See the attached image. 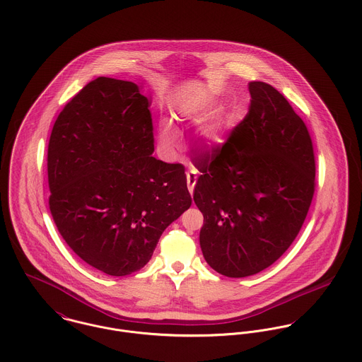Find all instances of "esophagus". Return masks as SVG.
I'll return each mask as SVG.
<instances>
[{
  "mask_svg": "<svg viewBox=\"0 0 362 362\" xmlns=\"http://www.w3.org/2000/svg\"><path fill=\"white\" fill-rule=\"evenodd\" d=\"M197 182V172L196 170H190L187 172V186H189V192L190 194H193L194 190V185Z\"/></svg>",
  "mask_w": 362,
  "mask_h": 362,
  "instance_id": "obj_1",
  "label": "esophagus"
}]
</instances>
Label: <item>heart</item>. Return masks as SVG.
Instances as JSON below:
<instances>
[{
	"label": "heart",
	"mask_w": 362,
	"mask_h": 362,
	"mask_svg": "<svg viewBox=\"0 0 362 362\" xmlns=\"http://www.w3.org/2000/svg\"><path fill=\"white\" fill-rule=\"evenodd\" d=\"M176 141H177V133L175 127L168 122L162 123L160 127V143L162 147L166 151H170L176 146Z\"/></svg>",
	"instance_id": "obj_1"
}]
</instances>
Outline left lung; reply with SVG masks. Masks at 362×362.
<instances>
[{"instance_id": "left-lung-1", "label": "left lung", "mask_w": 362, "mask_h": 362, "mask_svg": "<svg viewBox=\"0 0 362 362\" xmlns=\"http://www.w3.org/2000/svg\"><path fill=\"white\" fill-rule=\"evenodd\" d=\"M248 114L222 146L193 160L208 265L228 278L271 267L297 238L315 192L311 136L268 83L250 81Z\"/></svg>"}]
</instances>
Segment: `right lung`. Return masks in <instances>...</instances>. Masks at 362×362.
<instances>
[{"label":"right lung","instance_id":"right-lung-1","mask_svg":"<svg viewBox=\"0 0 362 362\" xmlns=\"http://www.w3.org/2000/svg\"><path fill=\"white\" fill-rule=\"evenodd\" d=\"M148 98L132 81L97 78L65 105L48 143L49 211L93 268L126 276L192 205L182 163L154 158Z\"/></svg>","mask_w":362,"mask_h":362}]
</instances>
